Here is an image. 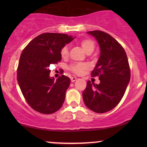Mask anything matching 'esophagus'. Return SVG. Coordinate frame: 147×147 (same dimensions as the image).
<instances>
[{"mask_svg": "<svg viewBox=\"0 0 147 147\" xmlns=\"http://www.w3.org/2000/svg\"><path fill=\"white\" fill-rule=\"evenodd\" d=\"M77 77H72V78H71V82H75V81L77 80Z\"/></svg>", "mask_w": 147, "mask_h": 147, "instance_id": "34e87169", "label": "esophagus"}]
</instances>
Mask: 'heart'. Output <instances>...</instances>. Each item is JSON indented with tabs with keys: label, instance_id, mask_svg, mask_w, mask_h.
Listing matches in <instances>:
<instances>
[{
	"label": "heart",
	"instance_id": "obj_1",
	"mask_svg": "<svg viewBox=\"0 0 147 147\" xmlns=\"http://www.w3.org/2000/svg\"><path fill=\"white\" fill-rule=\"evenodd\" d=\"M80 45L82 46V49L86 53L89 52L93 51L95 48V44L93 41H92L90 39H84L80 42ZM68 55V48L66 46L63 47L61 50V56L63 58H65ZM88 68V65L85 63H76L72 65L70 68V70H72L74 73L76 75H82L83 73L84 70Z\"/></svg>",
	"mask_w": 147,
	"mask_h": 147
}]
</instances>
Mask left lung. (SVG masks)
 I'll use <instances>...</instances> for the list:
<instances>
[{
  "label": "left lung",
  "instance_id": "1",
  "mask_svg": "<svg viewBox=\"0 0 147 147\" xmlns=\"http://www.w3.org/2000/svg\"><path fill=\"white\" fill-rule=\"evenodd\" d=\"M95 37L100 48L99 59L91 74L99 76L100 83L88 81L83 92L86 106L97 113L112 110L124 96L131 78L127 56L124 48L109 34L102 31L88 32Z\"/></svg>",
  "mask_w": 147,
  "mask_h": 147
}]
</instances>
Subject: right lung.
<instances>
[{"mask_svg":"<svg viewBox=\"0 0 147 147\" xmlns=\"http://www.w3.org/2000/svg\"><path fill=\"white\" fill-rule=\"evenodd\" d=\"M75 38L65 34L43 33L35 37L22 52L18 83L25 100L37 112L51 114L63 105L70 79L61 75L55 81L50 76L49 67L61 60V50Z\"/></svg>","mask_w":147,"mask_h":147,"instance_id":"right-lung-1","label":"right lung"}]
</instances>
